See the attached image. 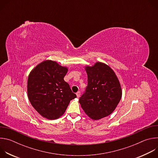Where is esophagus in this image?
Masks as SVG:
<instances>
[{
    "label": "esophagus",
    "instance_id": "1",
    "mask_svg": "<svg viewBox=\"0 0 158 158\" xmlns=\"http://www.w3.org/2000/svg\"><path fill=\"white\" fill-rule=\"evenodd\" d=\"M76 96H77V98H79V97H80V96H81V93H80V91H78V92L76 93Z\"/></svg>",
    "mask_w": 158,
    "mask_h": 158
}]
</instances>
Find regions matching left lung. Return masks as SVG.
I'll return each mask as SVG.
<instances>
[{
    "label": "left lung",
    "instance_id": "1",
    "mask_svg": "<svg viewBox=\"0 0 158 158\" xmlns=\"http://www.w3.org/2000/svg\"><path fill=\"white\" fill-rule=\"evenodd\" d=\"M87 74L85 93L79 98L85 113L93 120L107 117L118 105L122 89L114 71L107 64L97 62L85 66Z\"/></svg>",
    "mask_w": 158,
    "mask_h": 158
}]
</instances>
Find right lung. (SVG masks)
I'll list each match as a JSON object with an SVG mask.
<instances>
[{"label":"right lung","instance_id":"1","mask_svg":"<svg viewBox=\"0 0 158 158\" xmlns=\"http://www.w3.org/2000/svg\"><path fill=\"white\" fill-rule=\"evenodd\" d=\"M67 67L46 60L31 71L27 80L30 102L43 118L54 120L62 116L70 101L76 98L64 77Z\"/></svg>","mask_w":158,"mask_h":158}]
</instances>
